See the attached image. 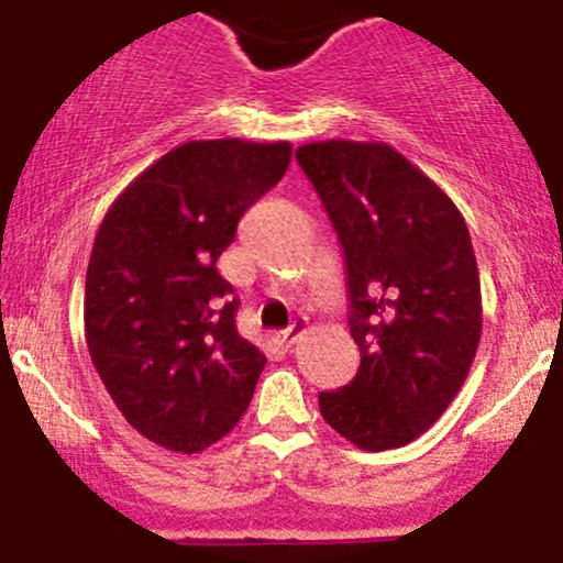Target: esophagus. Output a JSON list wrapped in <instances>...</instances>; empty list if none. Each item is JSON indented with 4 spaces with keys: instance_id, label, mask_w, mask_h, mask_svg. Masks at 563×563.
<instances>
[{
    "instance_id": "1",
    "label": "esophagus",
    "mask_w": 563,
    "mask_h": 563,
    "mask_svg": "<svg viewBox=\"0 0 563 563\" xmlns=\"http://www.w3.org/2000/svg\"><path fill=\"white\" fill-rule=\"evenodd\" d=\"M306 332H308V321H306V319H295L292 324L287 327V330L276 332V343L287 345V349H289V345L298 343V340H300Z\"/></svg>"
}]
</instances>
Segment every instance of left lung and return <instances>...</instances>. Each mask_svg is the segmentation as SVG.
<instances>
[{"instance_id":"1","label":"left lung","mask_w":563,"mask_h":563,"mask_svg":"<svg viewBox=\"0 0 563 563\" xmlns=\"http://www.w3.org/2000/svg\"><path fill=\"white\" fill-rule=\"evenodd\" d=\"M345 255L356 377L319 396L321 418L366 452L422 435L454 401L482 340V284L465 218L388 143L295 151Z\"/></svg>"}]
</instances>
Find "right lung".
Wrapping results in <instances>:
<instances>
[{"label":"right lung","instance_id":"right-lung-1","mask_svg":"<svg viewBox=\"0 0 563 563\" xmlns=\"http://www.w3.org/2000/svg\"><path fill=\"white\" fill-rule=\"evenodd\" d=\"M289 159L287 141H188L143 169L100 223L87 351L124 420L164 450H207L250 407L265 353L236 332L239 302L214 263Z\"/></svg>","mask_w":563,"mask_h":563}]
</instances>
